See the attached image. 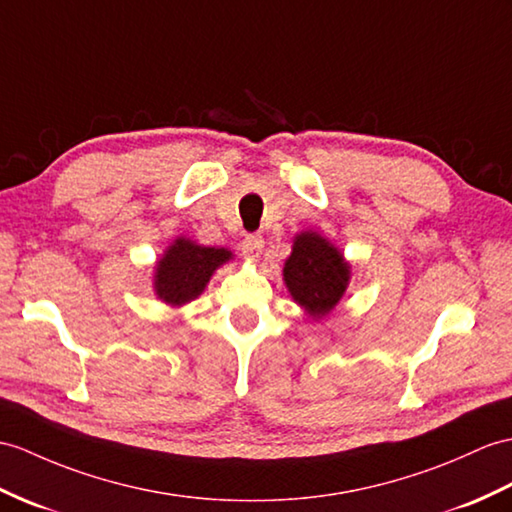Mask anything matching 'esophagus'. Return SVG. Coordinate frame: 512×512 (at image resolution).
Instances as JSON below:
<instances>
[{
	"mask_svg": "<svg viewBox=\"0 0 512 512\" xmlns=\"http://www.w3.org/2000/svg\"><path fill=\"white\" fill-rule=\"evenodd\" d=\"M242 253L248 259H259V255L264 253V237H261V235H246L242 240Z\"/></svg>",
	"mask_w": 512,
	"mask_h": 512,
	"instance_id": "esophagus-1",
	"label": "esophagus"
}]
</instances>
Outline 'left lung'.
<instances>
[{"instance_id":"8db88e82","label":"left lung","mask_w":512,"mask_h":512,"mask_svg":"<svg viewBox=\"0 0 512 512\" xmlns=\"http://www.w3.org/2000/svg\"><path fill=\"white\" fill-rule=\"evenodd\" d=\"M283 283L307 316L323 320L347 294L351 261L325 235L301 231L294 235L292 253L283 264Z\"/></svg>"}]
</instances>
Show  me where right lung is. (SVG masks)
<instances>
[{"instance_id": "right-lung-1", "label": "right lung", "mask_w": 512, "mask_h": 512, "mask_svg": "<svg viewBox=\"0 0 512 512\" xmlns=\"http://www.w3.org/2000/svg\"><path fill=\"white\" fill-rule=\"evenodd\" d=\"M233 253L222 246H202L178 235L152 270V290L165 305L183 307L205 292L213 272L229 264Z\"/></svg>"}]
</instances>
